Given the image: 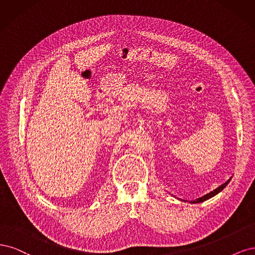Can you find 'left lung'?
<instances>
[{
	"mask_svg": "<svg viewBox=\"0 0 255 255\" xmlns=\"http://www.w3.org/2000/svg\"><path fill=\"white\" fill-rule=\"evenodd\" d=\"M230 180H231V178H230L226 183L221 184L220 186H218L217 188H215L214 191H212L211 193H209V194H207V195H204L203 197H200V198H198V199H196V200L191 201V203H199V202H203V201H205V200H208V199L212 198V197H214V196H215V195H217L219 192H221V191L224 190V188H225V187L228 185V183L230 182Z\"/></svg>",
	"mask_w": 255,
	"mask_h": 255,
	"instance_id": "left-lung-1",
	"label": "left lung"
}]
</instances>
